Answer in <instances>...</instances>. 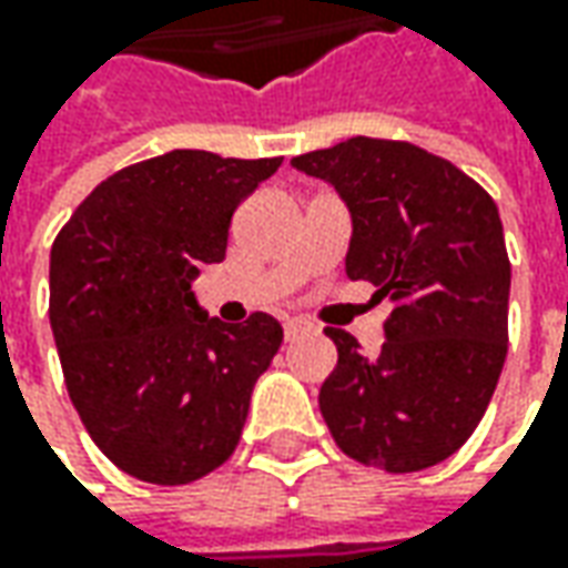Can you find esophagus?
<instances>
[{"mask_svg": "<svg viewBox=\"0 0 568 568\" xmlns=\"http://www.w3.org/2000/svg\"><path fill=\"white\" fill-rule=\"evenodd\" d=\"M310 332V322H303V318H287L284 322V335H287V341L300 338V335H306Z\"/></svg>", "mask_w": 568, "mask_h": 568, "instance_id": "34e87169", "label": "esophagus"}]
</instances>
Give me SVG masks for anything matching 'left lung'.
<instances>
[{
  "instance_id": "obj_1",
  "label": "left lung",
  "mask_w": 568,
  "mask_h": 568,
  "mask_svg": "<svg viewBox=\"0 0 568 568\" xmlns=\"http://www.w3.org/2000/svg\"><path fill=\"white\" fill-rule=\"evenodd\" d=\"M291 164L325 180L351 211V281L388 296L379 357L325 328L338 366L318 410L344 455L407 474L468 443L499 382L509 344L513 268L496 202L424 148L347 139Z\"/></svg>"
}]
</instances>
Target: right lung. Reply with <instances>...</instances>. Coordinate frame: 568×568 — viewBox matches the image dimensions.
Returning a JSON list of instances; mask_svg holds the SVG:
<instances>
[{
    "label": "right lung",
    "instance_id": "right-lung-1",
    "mask_svg": "<svg viewBox=\"0 0 568 568\" xmlns=\"http://www.w3.org/2000/svg\"><path fill=\"white\" fill-rule=\"evenodd\" d=\"M281 158L166 151L103 180L50 252V325L69 398L125 474L176 487L240 443L255 379L284 328L268 313L211 318L192 294L224 262L230 217Z\"/></svg>",
    "mask_w": 568,
    "mask_h": 568
}]
</instances>
